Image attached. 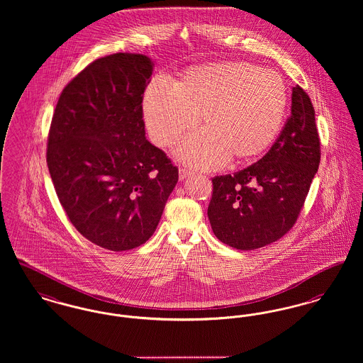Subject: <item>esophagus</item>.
Here are the masks:
<instances>
[{
    "mask_svg": "<svg viewBox=\"0 0 363 363\" xmlns=\"http://www.w3.org/2000/svg\"><path fill=\"white\" fill-rule=\"evenodd\" d=\"M191 176H192V172H191V171L186 169V168H180V171H179V180H180V182H183V180L189 179Z\"/></svg>",
    "mask_w": 363,
    "mask_h": 363,
    "instance_id": "34e87169",
    "label": "esophagus"
}]
</instances>
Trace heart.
Here are the masks:
<instances>
[{"label":"heart","mask_w":363,"mask_h":363,"mask_svg":"<svg viewBox=\"0 0 363 363\" xmlns=\"http://www.w3.org/2000/svg\"><path fill=\"white\" fill-rule=\"evenodd\" d=\"M283 77L248 62L225 61L191 67L173 84L154 77L142 109L154 143L167 147L198 123L205 127L183 139L174 154L195 168L216 169L267 150L286 118Z\"/></svg>","instance_id":"obj_1"}]
</instances>
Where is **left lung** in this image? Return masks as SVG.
Listing matches in <instances>:
<instances>
[{"label":"left lung","mask_w":363,"mask_h":363,"mask_svg":"<svg viewBox=\"0 0 363 363\" xmlns=\"http://www.w3.org/2000/svg\"><path fill=\"white\" fill-rule=\"evenodd\" d=\"M320 158L313 104L295 86L291 116L270 150L246 169L211 180L208 217L216 238L246 251L283 238L305 203Z\"/></svg>","instance_id":"1"}]
</instances>
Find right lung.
<instances>
[{
  "mask_svg": "<svg viewBox=\"0 0 363 363\" xmlns=\"http://www.w3.org/2000/svg\"><path fill=\"white\" fill-rule=\"evenodd\" d=\"M154 62L139 53L98 58L58 98L48 168L61 206L91 243L125 251L146 243L179 171L145 133L142 101Z\"/></svg>",
  "mask_w": 363,
  "mask_h": 363,
  "instance_id": "1",
  "label": "right lung"
}]
</instances>
